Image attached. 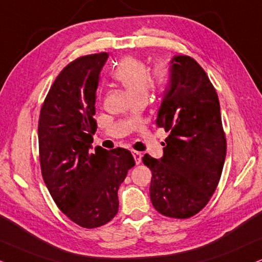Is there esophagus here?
Segmentation results:
<instances>
[{
	"label": "esophagus",
	"instance_id": "1",
	"mask_svg": "<svg viewBox=\"0 0 262 262\" xmlns=\"http://www.w3.org/2000/svg\"><path fill=\"white\" fill-rule=\"evenodd\" d=\"M132 156L135 158V161H136V164H141L142 161V153L141 151H137V150H132Z\"/></svg>",
	"mask_w": 262,
	"mask_h": 262
}]
</instances>
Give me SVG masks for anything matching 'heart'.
<instances>
[{
  "label": "heart",
  "mask_w": 262,
  "mask_h": 262,
  "mask_svg": "<svg viewBox=\"0 0 262 262\" xmlns=\"http://www.w3.org/2000/svg\"><path fill=\"white\" fill-rule=\"evenodd\" d=\"M112 76L116 81L122 83L134 98L146 97L149 87H163L167 81L165 68H157L154 76H150L144 62L132 56L121 58L113 68Z\"/></svg>",
  "instance_id": "obj_1"
}]
</instances>
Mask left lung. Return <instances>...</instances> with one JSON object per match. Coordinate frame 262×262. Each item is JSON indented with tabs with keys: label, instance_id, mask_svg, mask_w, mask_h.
Here are the masks:
<instances>
[{
	"label": "left lung",
	"instance_id": "1",
	"mask_svg": "<svg viewBox=\"0 0 262 262\" xmlns=\"http://www.w3.org/2000/svg\"><path fill=\"white\" fill-rule=\"evenodd\" d=\"M170 81L157 125L169 136L164 156L143 157L151 171L154 209L172 219H188L208 204L224 169L227 142L217 93L202 67L188 56L171 60Z\"/></svg>",
	"mask_w": 262,
	"mask_h": 262
}]
</instances>
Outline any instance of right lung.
<instances>
[{
    "instance_id": "1",
    "label": "right lung",
    "mask_w": 262,
    "mask_h": 262,
    "mask_svg": "<svg viewBox=\"0 0 262 262\" xmlns=\"http://www.w3.org/2000/svg\"><path fill=\"white\" fill-rule=\"evenodd\" d=\"M108 53L82 56L51 86L38 119L41 172L58 208L83 228L108 224L118 214V189L135 166L125 148H90L97 130L96 91Z\"/></svg>"
}]
</instances>
